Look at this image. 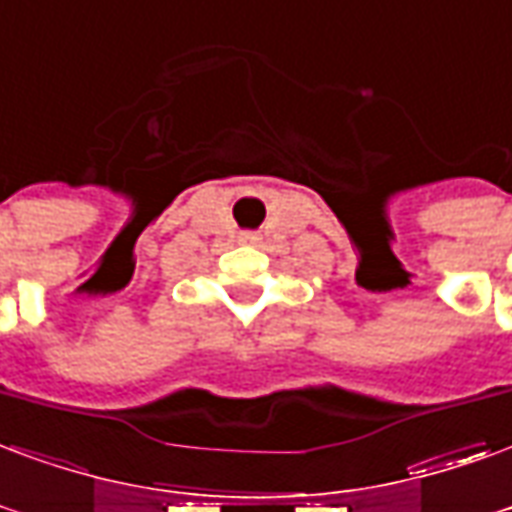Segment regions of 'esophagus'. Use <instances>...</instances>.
Instances as JSON below:
<instances>
[{"mask_svg": "<svg viewBox=\"0 0 512 512\" xmlns=\"http://www.w3.org/2000/svg\"><path fill=\"white\" fill-rule=\"evenodd\" d=\"M241 241H244V244H255L257 236L255 233H241Z\"/></svg>", "mask_w": 512, "mask_h": 512, "instance_id": "1", "label": "esophagus"}]
</instances>
